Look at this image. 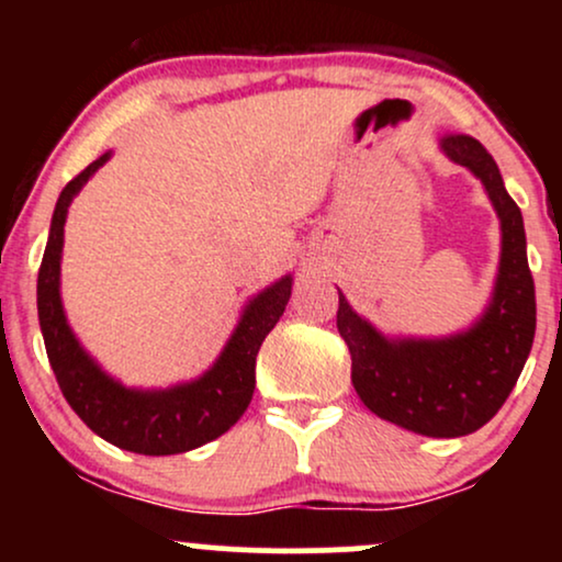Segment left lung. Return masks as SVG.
I'll return each instance as SVG.
<instances>
[{
    "label": "left lung",
    "instance_id": "left-lung-1",
    "mask_svg": "<svg viewBox=\"0 0 562 562\" xmlns=\"http://www.w3.org/2000/svg\"><path fill=\"white\" fill-rule=\"evenodd\" d=\"M441 147L481 179L502 218L499 274L486 314L468 333L443 340H385L340 295L338 333L351 353V383L367 409L412 434L457 438L492 420L518 383L537 333V293L524 216L494 158L465 134L443 137Z\"/></svg>",
    "mask_w": 562,
    "mask_h": 562
}]
</instances>
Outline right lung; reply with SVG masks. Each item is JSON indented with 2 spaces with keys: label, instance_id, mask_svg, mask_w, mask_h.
<instances>
[{
  "label": "right lung",
  "instance_id": "1",
  "mask_svg": "<svg viewBox=\"0 0 562 562\" xmlns=\"http://www.w3.org/2000/svg\"><path fill=\"white\" fill-rule=\"evenodd\" d=\"M111 153L89 164L63 187L36 280L38 325L49 364L70 409L97 436L137 454H182L214 441L243 417L256 389V357L290 299V277L263 290L245 308L218 362L195 383L169 391H128L83 353L60 303V250L68 205Z\"/></svg>",
  "mask_w": 562,
  "mask_h": 562
}]
</instances>
